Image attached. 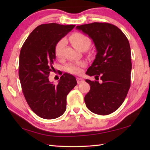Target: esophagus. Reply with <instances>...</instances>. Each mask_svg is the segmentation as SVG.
Instances as JSON below:
<instances>
[{"label": "esophagus", "instance_id": "34e87169", "mask_svg": "<svg viewBox=\"0 0 150 150\" xmlns=\"http://www.w3.org/2000/svg\"><path fill=\"white\" fill-rule=\"evenodd\" d=\"M77 83H78V84H80V83H83V82H84V80H83L82 78L77 77Z\"/></svg>", "mask_w": 150, "mask_h": 150}]
</instances>
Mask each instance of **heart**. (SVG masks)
Here are the masks:
<instances>
[{"label": "heart", "instance_id": "1", "mask_svg": "<svg viewBox=\"0 0 150 150\" xmlns=\"http://www.w3.org/2000/svg\"><path fill=\"white\" fill-rule=\"evenodd\" d=\"M70 40L73 45L79 50L87 47L90 44L89 38L81 33H74L70 37ZM66 43L65 39H62L57 42L55 47V54L57 58L62 57L63 55V50ZM85 66V63L80 62H71L65 66V70L72 74H79L81 71V68Z\"/></svg>", "mask_w": 150, "mask_h": 150}]
</instances>
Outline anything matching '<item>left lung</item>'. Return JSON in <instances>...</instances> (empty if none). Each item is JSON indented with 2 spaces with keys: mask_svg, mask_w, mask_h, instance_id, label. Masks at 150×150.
<instances>
[{
  "mask_svg": "<svg viewBox=\"0 0 150 150\" xmlns=\"http://www.w3.org/2000/svg\"><path fill=\"white\" fill-rule=\"evenodd\" d=\"M76 29L92 39L96 50L86 74L100 81L86 79L91 86L85 96L86 106L96 115H109L123 103L130 87V44L118 27L109 23L94 22L77 26Z\"/></svg>",
  "mask_w": 150,
  "mask_h": 150,
  "instance_id": "left-lung-1",
  "label": "left lung"
}]
</instances>
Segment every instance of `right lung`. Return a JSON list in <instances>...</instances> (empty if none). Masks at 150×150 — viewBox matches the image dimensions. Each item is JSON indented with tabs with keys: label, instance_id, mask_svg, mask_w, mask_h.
<instances>
[{
	"label": "right lung",
	"instance_id": "1",
	"mask_svg": "<svg viewBox=\"0 0 150 150\" xmlns=\"http://www.w3.org/2000/svg\"><path fill=\"white\" fill-rule=\"evenodd\" d=\"M75 26L55 23L40 25L20 50L19 78L22 92L30 108L42 118L50 120L62 116L66 110L67 95L77 85L75 77L68 73L61 76L57 85L48 79L54 69L55 45Z\"/></svg>",
	"mask_w": 150,
	"mask_h": 150
}]
</instances>
